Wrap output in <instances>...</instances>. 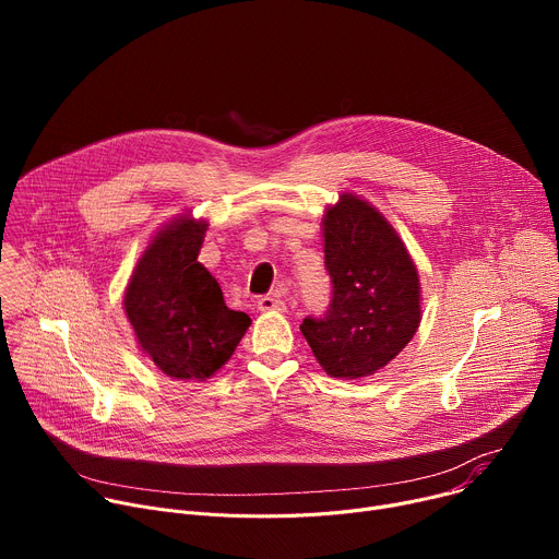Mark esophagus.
Returning a JSON list of instances; mask_svg holds the SVG:
<instances>
[{
	"label": "esophagus",
	"mask_w": 559,
	"mask_h": 559,
	"mask_svg": "<svg viewBox=\"0 0 559 559\" xmlns=\"http://www.w3.org/2000/svg\"><path fill=\"white\" fill-rule=\"evenodd\" d=\"M259 309L261 311H283L285 309V302L276 296H261L259 298Z\"/></svg>",
	"instance_id": "esophagus-1"
}]
</instances>
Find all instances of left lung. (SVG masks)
<instances>
[{"mask_svg":"<svg viewBox=\"0 0 559 559\" xmlns=\"http://www.w3.org/2000/svg\"><path fill=\"white\" fill-rule=\"evenodd\" d=\"M325 270L332 300L300 332L334 378L376 373L420 325V281L393 227L369 203L343 194L325 214Z\"/></svg>","mask_w":559,"mask_h":559,"instance_id":"left-lung-1","label":"left lung"}]
</instances>
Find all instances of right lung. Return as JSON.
I'll return each instance as SVG.
<instances>
[{"label": "right lung", "instance_id": "right-lung-1", "mask_svg": "<svg viewBox=\"0 0 559 559\" xmlns=\"http://www.w3.org/2000/svg\"><path fill=\"white\" fill-rule=\"evenodd\" d=\"M205 223L181 216L154 236L128 292L126 313L141 349L179 380L221 369L250 328V316L225 305L216 278L197 261Z\"/></svg>", "mask_w": 559, "mask_h": 559}]
</instances>
